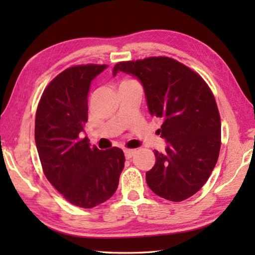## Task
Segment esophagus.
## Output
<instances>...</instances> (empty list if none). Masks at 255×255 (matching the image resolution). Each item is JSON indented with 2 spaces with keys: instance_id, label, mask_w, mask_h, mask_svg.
Wrapping results in <instances>:
<instances>
[{
  "instance_id": "1",
  "label": "esophagus",
  "mask_w": 255,
  "mask_h": 255,
  "mask_svg": "<svg viewBox=\"0 0 255 255\" xmlns=\"http://www.w3.org/2000/svg\"><path fill=\"white\" fill-rule=\"evenodd\" d=\"M135 154H136L135 149H125V156H126L127 159L131 158Z\"/></svg>"
}]
</instances>
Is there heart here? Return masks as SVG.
<instances>
[{"mask_svg":"<svg viewBox=\"0 0 255 255\" xmlns=\"http://www.w3.org/2000/svg\"><path fill=\"white\" fill-rule=\"evenodd\" d=\"M131 82H135V81H131V80H125L122 84H127V83H131Z\"/></svg>","mask_w":255,"mask_h":255,"instance_id":"obj_1","label":"heart"}]
</instances>
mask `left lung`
I'll return each instance as SVG.
<instances>
[{"label":"left lung","mask_w":255,"mask_h":255,"mask_svg":"<svg viewBox=\"0 0 255 255\" xmlns=\"http://www.w3.org/2000/svg\"><path fill=\"white\" fill-rule=\"evenodd\" d=\"M118 72L140 81L150 116L162 120L158 133L167 145L165 152H154L156 162L146 172V182L164 199H188L208 180L221 150L213 92L199 74L169 57L120 62L114 76Z\"/></svg>","instance_id":"1"}]
</instances>
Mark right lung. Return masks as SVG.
I'll return each mask as SVG.
<instances>
[{
  "label": "right lung",
  "instance_id": "1",
  "mask_svg": "<svg viewBox=\"0 0 255 255\" xmlns=\"http://www.w3.org/2000/svg\"><path fill=\"white\" fill-rule=\"evenodd\" d=\"M107 65H79L47 85L36 112L34 140L47 180L72 205L93 208L116 192L125 166L118 147L100 150L82 138L92 80Z\"/></svg>",
  "mask_w": 255,
  "mask_h": 255
}]
</instances>
